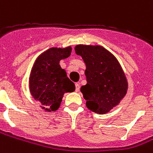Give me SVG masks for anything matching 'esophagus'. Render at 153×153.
<instances>
[{
    "label": "esophagus",
    "mask_w": 153,
    "mask_h": 153,
    "mask_svg": "<svg viewBox=\"0 0 153 153\" xmlns=\"http://www.w3.org/2000/svg\"><path fill=\"white\" fill-rule=\"evenodd\" d=\"M80 89V84L79 83H76L75 84V91L79 92Z\"/></svg>",
    "instance_id": "obj_1"
}]
</instances>
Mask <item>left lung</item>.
<instances>
[{
	"label": "left lung",
	"mask_w": 153,
	"mask_h": 153,
	"mask_svg": "<svg viewBox=\"0 0 153 153\" xmlns=\"http://www.w3.org/2000/svg\"><path fill=\"white\" fill-rule=\"evenodd\" d=\"M75 53L85 63L87 84L80 91L86 106L95 114H105L117 106L128 92V83L117 58L101 45H77Z\"/></svg>",
	"instance_id": "obj_1"
}]
</instances>
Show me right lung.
I'll list each match as a JSON object with an SVG mask.
<instances>
[{
    "mask_svg": "<svg viewBox=\"0 0 153 153\" xmlns=\"http://www.w3.org/2000/svg\"><path fill=\"white\" fill-rule=\"evenodd\" d=\"M71 46L52 47L40 54L32 66L29 88L33 99L45 112L58 109L65 93L75 90V85L59 65L61 59L71 54Z\"/></svg>",
    "mask_w": 153,
    "mask_h": 153,
    "instance_id": "obj_1",
    "label": "right lung"
}]
</instances>
